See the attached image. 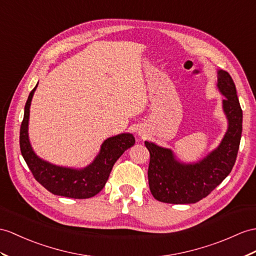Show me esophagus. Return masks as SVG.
Returning a JSON list of instances; mask_svg holds the SVG:
<instances>
[{
    "mask_svg": "<svg viewBox=\"0 0 256 256\" xmlns=\"http://www.w3.org/2000/svg\"><path fill=\"white\" fill-rule=\"evenodd\" d=\"M139 134H141V132H139Z\"/></svg>",
    "mask_w": 256,
    "mask_h": 256,
    "instance_id": "esophagus-1",
    "label": "esophagus"
}]
</instances>
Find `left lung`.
<instances>
[{"label": "left lung", "mask_w": 256, "mask_h": 256, "mask_svg": "<svg viewBox=\"0 0 256 256\" xmlns=\"http://www.w3.org/2000/svg\"><path fill=\"white\" fill-rule=\"evenodd\" d=\"M217 86L225 96L222 110L228 120V129L220 146L203 160L196 163H182L170 148L144 142L150 152L148 186L158 201L196 203L208 196L232 172L241 140L242 110L234 82L227 72L218 70Z\"/></svg>", "instance_id": "8db88e82"}]
</instances>
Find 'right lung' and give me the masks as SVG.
<instances>
[{
  "instance_id": "add662e5",
  "label": "right lung",
  "mask_w": 256,
  "mask_h": 256,
  "mask_svg": "<svg viewBox=\"0 0 256 256\" xmlns=\"http://www.w3.org/2000/svg\"><path fill=\"white\" fill-rule=\"evenodd\" d=\"M36 84L30 92L24 105V120L20 126V144L22 155L34 179L53 194L72 198H89L101 191L112 172L116 160L122 153L134 144L132 134H120L105 140L94 160L81 170L56 166L40 158L31 148L28 136L29 110Z\"/></svg>"
}]
</instances>
